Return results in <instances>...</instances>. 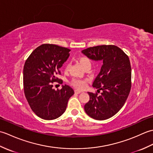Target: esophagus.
I'll return each mask as SVG.
<instances>
[{
	"label": "esophagus",
	"mask_w": 153,
	"mask_h": 153,
	"mask_svg": "<svg viewBox=\"0 0 153 153\" xmlns=\"http://www.w3.org/2000/svg\"><path fill=\"white\" fill-rule=\"evenodd\" d=\"M81 93H82V91H79V90H77V89L75 90V93H76V94H79Z\"/></svg>",
	"instance_id": "1"
}]
</instances>
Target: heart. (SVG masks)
<instances>
[{
  "label": "heart",
  "instance_id": "obj_1",
  "mask_svg": "<svg viewBox=\"0 0 153 153\" xmlns=\"http://www.w3.org/2000/svg\"><path fill=\"white\" fill-rule=\"evenodd\" d=\"M79 60L81 66L82 67L85 66L87 64H91L89 60L86 57H81ZM68 70H69V64H66V66H65V71H68ZM71 83L76 88L79 89H83L85 88L87 85V80L81 79H73L72 81H71Z\"/></svg>",
  "mask_w": 153,
  "mask_h": 153
}]
</instances>
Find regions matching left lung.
<instances>
[{
	"label": "left lung",
	"mask_w": 153,
	"mask_h": 153,
	"mask_svg": "<svg viewBox=\"0 0 153 153\" xmlns=\"http://www.w3.org/2000/svg\"><path fill=\"white\" fill-rule=\"evenodd\" d=\"M82 53L91 60L102 62L93 83L97 92H102L100 95L88 92L90 99L84 110L95 120L108 119L122 108L130 92L131 68L129 57L115 45L89 47Z\"/></svg>",
	"instance_id": "obj_1"
}]
</instances>
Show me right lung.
I'll list each match as a JSON object with an SVG mask.
<instances>
[{"label": "right lung", "mask_w": 153, "mask_h": 153, "mask_svg": "<svg viewBox=\"0 0 153 153\" xmlns=\"http://www.w3.org/2000/svg\"><path fill=\"white\" fill-rule=\"evenodd\" d=\"M70 51L56 45L43 44L35 48L25 61L23 71L25 96L31 110L42 119L60 117L74 94L67 85L62 86L60 90L53 89V83H62L58 77Z\"/></svg>", "instance_id": "add662e5"}]
</instances>
